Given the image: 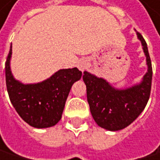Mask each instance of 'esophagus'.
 <instances>
[{
    "mask_svg": "<svg viewBox=\"0 0 160 160\" xmlns=\"http://www.w3.org/2000/svg\"><path fill=\"white\" fill-rule=\"evenodd\" d=\"M87 65H88V63L86 60H81L78 64V68L81 71H84L87 68Z\"/></svg>",
    "mask_w": 160,
    "mask_h": 160,
    "instance_id": "obj_1",
    "label": "esophagus"
}]
</instances>
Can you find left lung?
<instances>
[{
  "instance_id": "left-lung-1",
  "label": "left lung",
  "mask_w": 160,
  "mask_h": 160,
  "mask_svg": "<svg viewBox=\"0 0 160 160\" xmlns=\"http://www.w3.org/2000/svg\"><path fill=\"white\" fill-rule=\"evenodd\" d=\"M137 33L146 56L148 71L139 84L125 89L111 86L106 79L98 78L86 71L83 82L86 85L87 102L91 114L97 125L108 131L123 130L131 125L143 111L150 98L152 69L147 43Z\"/></svg>"
}]
</instances>
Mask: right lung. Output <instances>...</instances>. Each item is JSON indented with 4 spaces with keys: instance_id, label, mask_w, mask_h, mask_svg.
<instances>
[{
    "instance_id": "add662e5",
    "label": "right lung",
    "mask_w": 160,
    "mask_h": 160,
    "mask_svg": "<svg viewBox=\"0 0 160 160\" xmlns=\"http://www.w3.org/2000/svg\"><path fill=\"white\" fill-rule=\"evenodd\" d=\"M12 49L5 62V82L12 106L20 117L37 128H50L61 119L72 85L82 78L78 68L61 69L46 81L24 84L14 78L10 70Z\"/></svg>"
}]
</instances>
